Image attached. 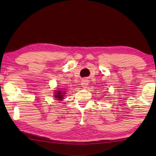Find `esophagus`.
I'll return each mask as SVG.
<instances>
[{
    "label": "esophagus",
    "mask_w": 156,
    "mask_h": 156,
    "mask_svg": "<svg viewBox=\"0 0 156 156\" xmlns=\"http://www.w3.org/2000/svg\"><path fill=\"white\" fill-rule=\"evenodd\" d=\"M88 80H87V79H84V80H82V87H83L84 88H87V86H88Z\"/></svg>",
    "instance_id": "obj_1"
}]
</instances>
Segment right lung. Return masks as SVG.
Wrapping results in <instances>:
<instances>
[{
	"label": "right lung",
	"instance_id": "1",
	"mask_svg": "<svg viewBox=\"0 0 156 156\" xmlns=\"http://www.w3.org/2000/svg\"><path fill=\"white\" fill-rule=\"evenodd\" d=\"M57 92H55L54 95V97L57 99V101H62V99H64V95L66 94L64 91L62 90H59V91H56Z\"/></svg>",
	"mask_w": 156,
	"mask_h": 156
}]
</instances>
